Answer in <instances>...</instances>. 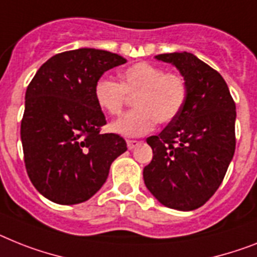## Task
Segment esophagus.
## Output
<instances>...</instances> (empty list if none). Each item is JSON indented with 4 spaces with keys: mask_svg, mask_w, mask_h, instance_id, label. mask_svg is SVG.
Returning a JSON list of instances; mask_svg holds the SVG:
<instances>
[{
    "mask_svg": "<svg viewBox=\"0 0 257 257\" xmlns=\"http://www.w3.org/2000/svg\"><path fill=\"white\" fill-rule=\"evenodd\" d=\"M139 146V142L138 141H127V148L128 150H134L135 147H138Z\"/></svg>",
    "mask_w": 257,
    "mask_h": 257,
    "instance_id": "esophagus-1",
    "label": "esophagus"
}]
</instances>
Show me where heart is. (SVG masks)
Masks as SVG:
<instances>
[{"label": "heart", "mask_w": 257, "mask_h": 257, "mask_svg": "<svg viewBox=\"0 0 257 257\" xmlns=\"http://www.w3.org/2000/svg\"><path fill=\"white\" fill-rule=\"evenodd\" d=\"M127 94H135V109L110 124V130L122 137H141L150 133L155 123H169L185 105L188 89L177 73H165L150 63H137L120 72V84L101 77L94 85L97 105L106 113H120Z\"/></svg>", "instance_id": "heart-1"}]
</instances>
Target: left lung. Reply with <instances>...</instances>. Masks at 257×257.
<instances>
[{"instance_id":"8db88e82","label":"left lung","mask_w":257,"mask_h":257,"mask_svg":"<svg viewBox=\"0 0 257 257\" xmlns=\"http://www.w3.org/2000/svg\"><path fill=\"white\" fill-rule=\"evenodd\" d=\"M155 59L177 68L188 95L179 115L147 138L154 158L143 169L144 184L164 206L192 211L217 192L232 160L235 103L223 77L196 55L173 52Z\"/></svg>"}]
</instances>
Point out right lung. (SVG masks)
I'll use <instances>...</instances> for the list:
<instances>
[{"mask_svg":"<svg viewBox=\"0 0 257 257\" xmlns=\"http://www.w3.org/2000/svg\"><path fill=\"white\" fill-rule=\"evenodd\" d=\"M120 55L95 48L61 52L38 69L27 86L21 141L33 185L59 205L88 201L101 189L110 165L127 151L106 124L94 98V85L111 68L126 63Z\"/></svg>","mask_w":257,"mask_h":257,"instance_id":"right-lung-1","label":"right lung"}]
</instances>
